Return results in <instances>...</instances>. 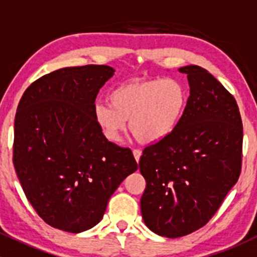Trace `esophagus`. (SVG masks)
<instances>
[{"label":"esophagus","instance_id":"esophagus-1","mask_svg":"<svg viewBox=\"0 0 257 257\" xmlns=\"http://www.w3.org/2000/svg\"><path fill=\"white\" fill-rule=\"evenodd\" d=\"M133 155L134 158H136L137 163H139V159H141V155H142V152L139 149H134L133 150Z\"/></svg>","mask_w":257,"mask_h":257}]
</instances>
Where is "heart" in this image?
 <instances>
[{
	"label": "heart",
	"instance_id": "b5f03b06",
	"mask_svg": "<svg viewBox=\"0 0 257 257\" xmlns=\"http://www.w3.org/2000/svg\"><path fill=\"white\" fill-rule=\"evenodd\" d=\"M109 100L110 104L93 105L94 121L108 141L120 142L129 120L137 141L154 144L169 137L180 123L188 104V88L173 77L131 79L116 85Z\"/></svg>",
	"mask_w": 257,
	"mask_h": 257
}]
</instances>
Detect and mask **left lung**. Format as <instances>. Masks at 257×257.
<instances>
[{
	"label": "left lung",
	"mask_w": 257,
	"mask_h": 257,
	"mask_svg": "<svg viewBox=\"0 0 257 257\" xmlns=\"http://www.w3.org/2000/svg\"><path fill=\"white\" fill-rule=\"evenodd\" d=\"M190 95L175 131L148 145L142 216L160 236H185L214 216L241 173L242 121L231 93L199 66L179 68Z\"/></svg>",
	"instance_id": "obj_1"
}]
</instances>
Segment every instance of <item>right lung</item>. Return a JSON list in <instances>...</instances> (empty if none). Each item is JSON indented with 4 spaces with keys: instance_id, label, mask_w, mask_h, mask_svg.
<instances>
[{
    "instance_id": "obj_1",
    "label": "right lung",
    "mask_w": 257,
    "mask_h": 257,
    "mask_svg": "<svg viewBox=\"0 0 257 257\" xmlns=\"http://www.w3.org/2000/svg\"><path fill=\"white\" fill-rule=\"evenodd\" d=\"M109 66L67 67L38 78L15 116L14 165L28 201L68 232L95 226L121 181L138 169L133 153L108 142L93 116Z\"/></svg>"
}]
</instances>
